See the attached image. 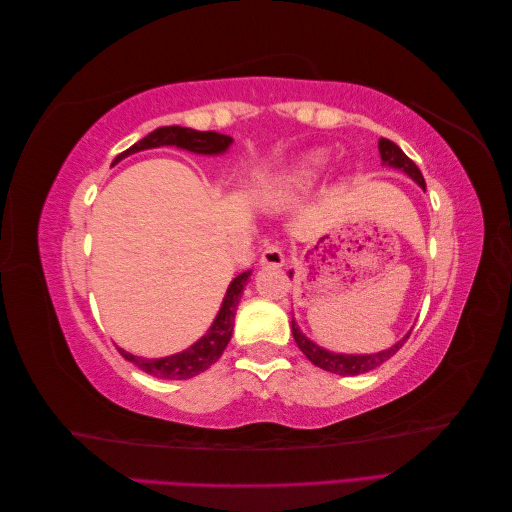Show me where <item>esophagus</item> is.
Here are the masks:
<instances>
[{"label": "esophagus", "instance_id": "34e87169", "mask_svg": "<svg viewBox=\"0 0 512 512\" xmlns=\"http://www.w3.org/2000/svg\"><path fill=\"white\" fill-rule=\"evenodd\" d=\"M260 265L262 267H282L284 265V254L280 245H267L260 254Z\"/></svg>", "mask_w": 512, "mask_h": 512}]
</instances>
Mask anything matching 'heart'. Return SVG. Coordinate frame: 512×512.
<instances>
[{"label":"heart","mask_w":512,"mask_h":512,"mask_svg":"<svg viewBox=\"0 0 512 512\" xmlns=\"http://www.w3.org/2000/svg\"><path fill=\"white\" fill-rule=\"evenodd\" d=\"M322 162H324L322 156H314V158H309L307 162H303L301 166L294 168L290 175H286V177L282 179L280 188L275 190V196L286 200V198H292V196L307 192V190L314 185Z\"/></svg>","instance_id":"heart-1"}]
</instances>
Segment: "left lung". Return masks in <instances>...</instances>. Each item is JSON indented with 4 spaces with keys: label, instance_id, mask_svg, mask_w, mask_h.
<instances>
[{
    "label": "left lung",
    "instance_id": "obj_1",
    "mask_svg": "<svg viewBox=\"0 0 512 512\" xmlns=\"http://www.w3.org/2000/svg\"><path fill=\"white\" fill-rule=\"evenodd\" d=\"M380 156H382V164L404 170L406 175H410L425 190V179L421 170H418V166L393 141H389V138H380ZM292 335H294V342H297V346L309 361H312L316 367L327 369L331 374H339V376H359V374H365V371L376 369L378 365L389 361L410 337L408 333L393 348L382 350L378 354H335L324 348H318L314 342H309V339L299 331L297 324H294V318H292Z\"/></svg>",
    "mask_w": 512,
    "mask_h": 512
}]
</instances>
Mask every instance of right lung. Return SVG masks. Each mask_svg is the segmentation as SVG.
Returning <instances> with one entry per match:
<instances>
[{"instance_id": "right-lung-1", "label": "right lung", "mask_w": 512, "mask_h": 512, "mask_svg": "<svg viewBox=\"0 0 512 512\" xmlns=\"http://www.w3.org/2000/svg\"><path fill=\"white\" fill-rule=\"evenodd\" d=\"M230 143H232V138L226 134L198 132V130L179 128V126H164V128H158L151 134H147L143 141L134 143L130 149L121 151L113 164H117L126 156H132V153H136V151L164 147V145H175V147L188 149L194 153H222L228 149ZM250 273L252 271H245L230 282L220 312H218V316H215L213 327L209 329V333L203 339H198V342L194 346H190L188 350H183L173 356H164V359H143V356H134L121 348H117V350L121 352L123 359H128L130 363H134L138 369H143L149 376L164 378V380L194 378L196 374H200V371L209 369L215 361H218L224 348L228 346L230 335H232V324H235L237 305H239L241 292H243L247 280H250Z\"/></svg>"}]
</instances>
